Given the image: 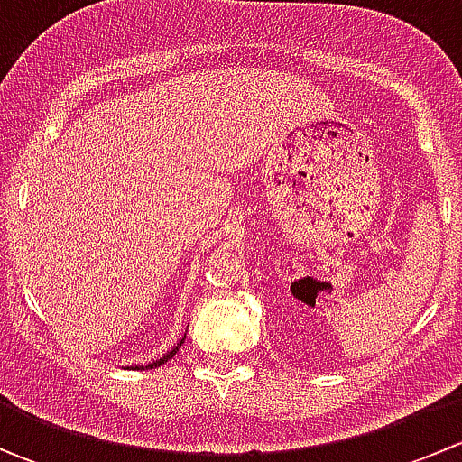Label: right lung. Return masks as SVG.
Instances as JSON below:
<instances>
[{
  "label": "right lung",
  "instance_id": "1",
  "mask_svg": "<svg viewBox=\"0 0 462 462\" xmlns=\"http://www.w3.org/2000/svg\"><path fill=\"white\" fill-rule=\"evenodd\" d=\"M183 342H185V335H183V337H180V339H179V342H176V346H174V348H171V351H167V353H165V356H162V357H158V360L149 362V365H147V366L138 365V366H129V369H136V371H143V369H156V366L165 365V362H167V360H170V357H174V356H176V351H179V348H180V346H183Z\"/></svg>",
  "mask_w": 462,
  "mask_h": 462
}]
</instances>
